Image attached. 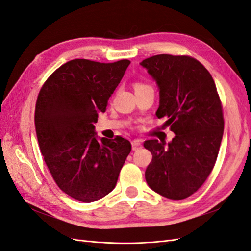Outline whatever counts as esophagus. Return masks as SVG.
<instances>
[{"label":"esophagus","mask_w":251,"mask_h":251,"mask_svg":"<svg viewBox=\"0 0 251 251\" xmlns=\"http://www.w3.org/2000/svg\"><path fill=\"white\" fill-rule=\"evenodd\" d=\"M131 146L133 151H137L142 147V142H141V140H133L131 142Z\"/></svg>","instance_id":"esophagus-1"}]
</instances>
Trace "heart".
Instances as JSON below:
<instances>
[{
  "instance_id": "b5f03b06",
  "label": "heart",
  "mask_w": 251,
  "mask_h": 251,
  "mask_svg": "<svg viewBox=\"0 0 251 251\" xmlns=\"http://www.w3.org/2000/svg\"><path fill=\"white\" fill-rule=\"evenodd\" d=\"M147 87H150V86H147V85H144V83H136V86H134V89H143V88H147Z\"/></svg>"
}]
</instances>
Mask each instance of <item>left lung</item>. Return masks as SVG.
Masks as SVG:
<instances>
[{
    "mask_svg": "<svg viewBox=\"0 0 251 251\" xmlns=\"http://www.w3.org/2000/svg\"><path fill=\"white\" fill-rule=\"evenodd\" d=\"M156 81V115L175 133L171 142L156 139L144 143L152 159L145 172L149 187L179 201L201 187L214 168L224 132L220 96L211 74L189 56L161 54L140 62Z\"/></svg>",
    "mask_w": 251,
    "mask_h": 251,
    "instance_id": "1",
    "label": "left lung"
}]
</instances>
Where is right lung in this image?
I'll list each match as a JSON object with an SVG mask.
<instances>
[{
  "label": "right lung",
  "instance_id": "obj_1",
  "mask_svg": "<svg viewBox=\"0 0 251 251\" xmlns=\"http://www.w3.org/2000/svg\"><path fill=\"white\" fill-rule=\"evenodd\" d=\"M130 61L100 63L74 59L62 64L38 95V143L55 182L82 202L109 194L131 151L128 140L99 138L94 123L123 78Z\"/></svg>",
  "mask_w": 251,
  "mask_h": 251
}]
</instances>
